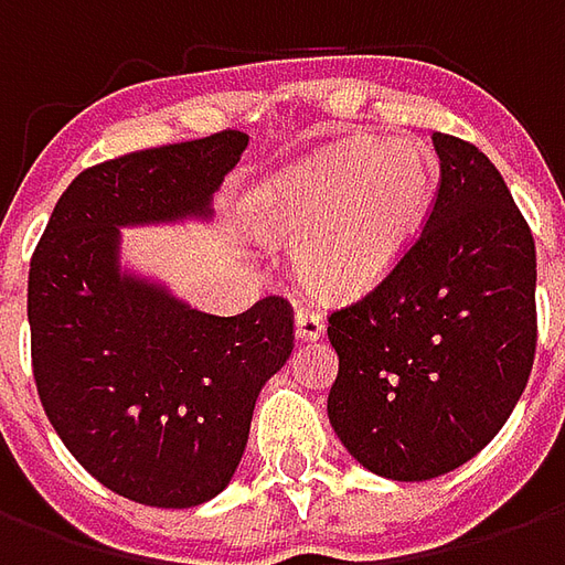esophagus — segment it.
<instances>
[{
    "label": "esophagus",
    "instance_id": "esophagus-1",
    "mask_svg": "<svg viewBox=\"0 0 565 565\" xmlns=\"http://www.w3.org/2000/svg\"><path fill=\"white\" fill-rule=\"evenodd\" d=\"M323 327H327V320L315 308H299L296 311V339L299 342H315V339H320Z\"/></svg>",
    "mask_w": 565,
    "mask_h": 565
}]
</instances>
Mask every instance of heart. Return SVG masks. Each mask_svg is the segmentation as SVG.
<instances>
[{"mask_svg": "<svg viewBox=\"0 0 565 565\" xmlns=\"http://www.w3.org/2000/svg\"><path fill=\"white\" fill-rule=\"evenodd\" d=\"M436 193V157L415 141H348L320 150L259 190L257 226L299 242L311 294L372 290L415 242Z\"/></svg>", "mask_w": 565, "mask_h": 565, "instance_id": "obj_1", "label": "heart"}]
</instances>
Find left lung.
I'll return each instance as SVG.
<instances>
[{
  "label": "left lung",
  "mask_w": 565,
  "mask_h": 565,
  "mask_svg": "<svg viewBox=\"0 0 565 565\" xmlns=\"http://www.w3.org/2000/svg\"><path fill=\"white\" fill-rule=\"evenodd\" d=\"M438 190L420 235L366 296L330 315L327 415L393 481L472 460L509 420L535 356V242L481 150L433 132Z\"/></svg>",
  "instance_id": "8db88e82"
}]
</instances>
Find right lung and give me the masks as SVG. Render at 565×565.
<instances>
[{
  "mask_svg": "<svg viewBox=\"0 0 565 565\" xmlns=\"http://www.w3.org/2000/svg\"><path fill=\"white\" fill-rule=\"evenodd\" d=\"M247 136L132 150L90 166L56 202L30 259L32 375L72 457L120 497L193 509L235 475L263 384L294 351V308L235 318L120 275V226L209 217Z\"/></svg>",
  "mask_w": 565,
  "mask_h": 565,
  "instance_id": "add662e5",
  "label": "right lung"
}]
</instances>
